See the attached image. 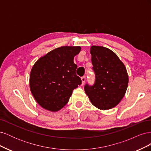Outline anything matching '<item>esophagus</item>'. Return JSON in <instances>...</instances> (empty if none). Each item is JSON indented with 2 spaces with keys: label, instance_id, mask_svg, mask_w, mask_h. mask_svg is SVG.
Here are the masks:
<instances>
[{
  "label": "esophagus",
  "instance_id": "34e87169",
  "mask_svg": "<svg viewBox=\"0 0 151 151\" xmlns=\"http://www.w3.org/2000/svg\"><path fill=\"white\" fill-rule=\"evenodd\" d=\"M81 80H82V85H84L86 81V76H83L81 77Z\"/></svg>",
  "mask_w": 151,
  "mask_h": 151
}]
</instances>
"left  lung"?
<instances>
[{
	"instance_id": "1",
	"label": "left lung",
	"mask_w": 151,
	"mask_h": 151,
	"mask_svg": "<svg viewBox=\"0 0 151 151\" xmlns=\"http://www.w3.org/2000/svg\"><path fill=\"white\" fill-rule=\"evenodd\" d=\"M95 81L84 86L86 94L94 106L106 110L116 106L124 96L129 83L125 66L116 55L106 47L90 48Z\"/></svg>"
}]
</instances>
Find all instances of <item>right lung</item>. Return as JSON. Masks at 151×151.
Segmentation results:
<instances>
[{"instance_id": "add662e5", "label": "right lung", "mask_w": 151, "mask_h": 151, "mask_svg": "<svg viewBox=\"0 0 151 151\" xmlns=\"http://www.w3.org/2000/svg\"><path fill=\"white\" fill-rule=\"evenodd\" d=\"M81 50L80 47H59L34 64L30 73V89L42 108L53 112L60 110L68 103L73 90L81 84L74 63Z\"/></svg>"}]
</instances>
